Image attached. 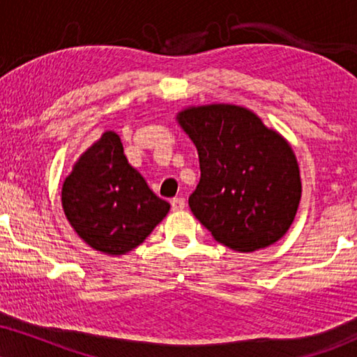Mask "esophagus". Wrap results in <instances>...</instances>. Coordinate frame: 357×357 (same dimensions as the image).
Returning <instances> with one entry per match:
<instances>
[{
  "label": "esophagus",
  "instance_id": "esophagus-1",
  "mask_svg": "<svg viewBox=\"0 0 357 357\" xmlns=\"http://www.w3.org/2000/svg\"><path fill=\"white\" fill-rule=\"evenodd\" d=\"M170 205L174 212H180V210L185 208V199H182V197H175V199L170 200Z\"/></svg>",
  "mask_w": 357,
  "mask_h": 357
}]
</instances>
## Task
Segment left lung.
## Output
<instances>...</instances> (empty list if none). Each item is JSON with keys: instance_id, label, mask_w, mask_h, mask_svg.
<instances>
[{"instance_id": "1", "label": "left lung", "mask_w": 357, "mask_h": 357, "mask_svg": "<svg viewBox=\"0 0 357 357\" xmlns=\"http://www.w3.org/2000/svg\"><path fill=\"white\" fill-rule=\"evenodd\" d=\"M175 119L200 160L188 205L213 238L241 253L283 238L301 200L300 165L288 140L236 104L190 105Z\"/></svg>"}]
</instances>
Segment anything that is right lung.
I'll return each instance as SVG.
<instances>
[{
    "mask_svg": "<svg viewBox=\"0 0 357 357\" xmlns=\"http://www.w3.org/2000/svg\"><path fill=\"white\" fill-rule=\"evenodd\" d=\"M61 202L79 238L111 257L144 243L170 210L129 164L114 130L81 153L64 180Z\"/></svg>",
    "mask_w": 357,
    "mask_h": 357,
    "instance_id": "add662e5",
    "label": "right lung"
}]
</instances>
